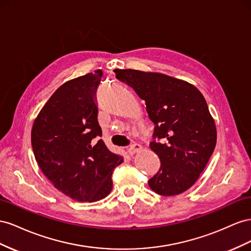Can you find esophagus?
Listing matches in <instances>:
<instances>
[{
  "label": "esophagus",
  "instance_id": "obj_1",
  "mask_svg": "<svg viewBox=\"0 0 251 251\" xmlns=\"http://www.w3.org/2000/svg\"><path fill=\"white\" fill-rule=\"evenodd\" d=\"M142 149H143V147L140 144H137V143H135V144L131 145L129 148H128V152H129L130 154H134L137 152H140Z\"/></svg>",
  "mask_w": 251,
  "mask_h": 251
}]
</instances>
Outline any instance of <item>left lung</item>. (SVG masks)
<instances>
[{"instance_id":"8db88e82","label":"left lung","mask_w":251,"mask_h":251,"mask_svg":"<svg viewBox=\"0 0 251 251\" xmlns=\"http://www.w3.org/2000/svg\"><path fill=\"white\" fill-rule=\"evenodd\" d=\"M116 77L145 101L153 122L150 149L161 167L148 181L157 195L176 196L189 189L206 167L217 143V128L196 86L163 74L116 69Z\"/></svg>"}]
</instances>
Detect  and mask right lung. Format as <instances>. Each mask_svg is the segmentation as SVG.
<instances>
[{"mask_svg": "<svg viewBox=\"0 0 251 251\" xmlns=\"http://www.w3.org/2000/svg\"><path fill=\"white\" fill-rule=\"evenodd\" d=\"M102 70L64 83L34 120L31 145L42 173L64 195L97 202L112 189V171L123 157L100 139L97 88Z\"/></svg>", "mask_w": 251, "mask_h": 251, "instance_id": "add662e5", "label": "right lung"}]
</instances>
